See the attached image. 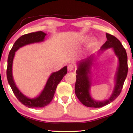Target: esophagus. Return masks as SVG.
Masks as SVG:
<instances>
[{
    "label": "esophagus",
    "mask_w": 133,
    "mask_h": 133,
    "mask_svg": "<svg viewBox=\"0 0 133 133\" xmlns=\"http://www.w3.org/2000/svg\"><path fill=\"white\" fill-rule=\"evenodd\" d=\"M74 69H75V67H74L73 65L72 64H69L68 65V66H67V69H68V70L70 71H73Z\"/></svg>",
    "instance_id": "34e87169"
}]
</instances>
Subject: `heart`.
Listing matches in <instances>:
<instances>
[{
	"label": "heart",
	"mask_w": 133,
	"mask_h": 133,
	"mask_svg": "<svg viewBox=\"0 0 133 133\" xmlns=\"http://www.w3.org/2000/svg\"><path fill=\"white\" fill-rule=\"evenodd\" d=\"M89 39V36H84L82 38V41L86 42L87 40H88ZM97 39L96 38H93V39L91 40V46H94V45H95L97 43Z\"/></svg>",
	"instance_id": "heart-1"
}]
</instances>
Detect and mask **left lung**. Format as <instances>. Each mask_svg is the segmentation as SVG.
I'll use <instances>...</instances> for the list:
<instances>
[{
  "instance_id": "1",
  "label": "left lung",
  "mask_w": 133,
  "mask_h": 133,
  "mask_svg": "<svg viewBox=\"0 0 133 133\" xmlns=\"http://www.w3.org/2000/svg\"><path fill=\"white\" fill-rule=\"evenodd\" d=\"M107 40L103 45L100 52L111 48L114 54L118 57V65L114 79L115 85L110 97L105 100L97 101L94 100L90 93L91 86V66H93L94 55H91L86 59L81 60L77 63L76 70V81L75 84V93L80 102L89 107L100 108L110 104L117 98L122 90L124 83L128 72L127 55L120 40L111 35L106 33Z\"/></svg>"
}]
</instances>
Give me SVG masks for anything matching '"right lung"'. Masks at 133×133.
I'll list each match as a JSON object with an SVG mask.
<instances>
[{
	"mask_svg": "<svg viewBox=\"0 0 133 133\" xmlns=\"http://www.w3.org/2000/svg\"><path fill=\"white\" fill-rule=\"evenodd\" d=\"M46 34L42 31L24 35L20 37L13 44L8 58V68L6 71L9 84L15 96L22 104L29 108L44 107L50 103L53 98L57 85L67 72V66H64L57 71L51 74L43 91L36 97L30 98L22 93L14 82L12 74L13 61L15 52L18 49L26 45L43 42Z\"/></svg>",
	"mask_w": 133,
	"mask_h": 133,
	"instance_id": "right-lung-1",
	"label": "right lung"
}]
</instances>
